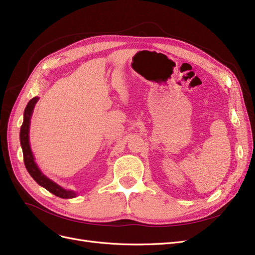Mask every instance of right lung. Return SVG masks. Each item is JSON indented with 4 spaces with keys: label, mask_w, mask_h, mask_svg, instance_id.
I'll return each mask as SVG.
<instances>
[{
    "label": "right lung",
    "mask_w": 255,
    "mask_h": 255,
    "mask_svg": "<svg viewBox=\"0 0 255 255\" xmlns=\"http://www.w3.org/2000/svg\"><path fill=\"white\" fill-rule=\"evenodd\" d=\"M39 98H33L30 101L27 103L25 111H24V116H23V123L21 126L20 129V142L22 146V151H23V159H24V165L26 170L30 174V176L40 185V186L44 187L50 192H52L53 195H55L59 198L63 199H70L76 197V192L72 190H67L64 189L63 187H60L59 185L56 183H54L52 180H50L49 177L45 176L41 171L40 169L38 168V166L35 163L34 155L32 153V150H30L29 146V139H28V132H29V123H30V117H32L33 110L35 107V104L38 102Z\"/></svg>",
    "instance_id": "1"
}]
</instances>
